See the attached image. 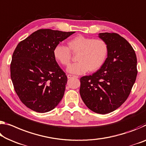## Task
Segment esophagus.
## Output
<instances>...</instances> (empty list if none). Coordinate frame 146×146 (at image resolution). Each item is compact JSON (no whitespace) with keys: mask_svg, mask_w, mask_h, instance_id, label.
<instances>
[{"mask_svg":"<svg viewBox=\"0 0 146 146\" xmlns=\"http://www.w3.org/2000/svg\"><path fill=\"white\" fill-rule=\"evenodd\" d=\"M67 77H68V78H73V77H75V78H78V76L71 75H67Z\"/></svg>","mask_w":146,"mask_h":146,"instance_id":"obj_1","label":"esophagus"}]
</instances>
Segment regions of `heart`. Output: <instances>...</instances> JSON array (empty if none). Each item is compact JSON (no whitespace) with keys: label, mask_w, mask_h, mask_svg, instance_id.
<instances>
[{"label":"heart","mask_w":146,"mask_h":146,"mask_svg":"<svg viewBox=\"0 0 146 146\" xmlns=\"http://www.w3.org/2000/svg\"><path fill=\"white\" fill-rule=\"evenodd\" d=\"M70 50L77 53V62L69 65L67 71L79 75L89 71L93 72L101 68L107 54L108 47L105 41L101 39L87 38L80 35L75 37L68 42V47L56 45L53 50L55 59L64 66L69 64L71 59Z\"/></svg>","instance_id":"heart-1"}]
</instances>
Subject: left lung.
I'll list each match as a JSON object with an SVG mask.
<instances>
[{"mask_svg":"<svg viewBox=\"0 0 146 146\" xmlns=\"http://www.w3.org/2000/svg\"><path fill=\"white\" fill-rule=\"evenodd\" d=\"M107 45V58L100 69L80 78V94L89 109L105 114L119 108L128 98L137 75L135 50L115 33H99Z\"/></svg>","mask_w":146,"mask_h":146,"instance_id":"obj_1","label":"left lung"}]
</instances>
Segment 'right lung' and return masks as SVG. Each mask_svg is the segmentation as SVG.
<instances>
[{
  "label": "right lung",
  "instance_id": "right-lung-1",
  "mask_svg": "<svg viewBox=\"0 0 146 146\" xmlns=\"http://www.w3.org/2000/svg\"><path fill=\"white\" fill-rule=\"evenodd\" d=\"M75 32L40 29L18 44L10 65L17 96L37 112L52 110L63 98L68 78L53 55L54 47Z\"/></svg>",
  "mask_w": 146,
  "mask_h": 146
}]
</instances>
